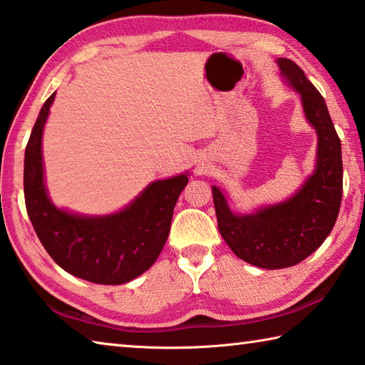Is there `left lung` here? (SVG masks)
<instances>
[{"mask_svg":"<svg viewBox=\"0 0 365 365\" xmlns=\"http://www.w3.org/2000/svg\"><path fill=\"white\" fill-rule=\"evenodd\" d=\"M277 65L300 92L304 115L317 132L314 174L289 201L252 215H235L222 191L212 187L225 242L241 260L264 269L294 267L313 254L334 228L343 193L341 143L324 97L290 58H277Z\"/></svg>","mask_w":365,"mask_h":365,"instance_id":"obj_1","label":"left lung"}]
</instances>
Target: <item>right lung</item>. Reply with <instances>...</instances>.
Here are the masks:
<instances>
[{
    "mask_svg": "<svg viewBox=\"0 0 365 365\" xmlns=\"http://www.w3.org/2000/svg\"><path fill=\"white\" fill-rule=\"evenodd\" d=\"M54 96L44 102L25 150V205L33 228L52 260L67 273L105 286L129 282L161 254L188 177L153 182L115 215L79 217L57 209L46 193L41 156L43 128Z\"/></svg>",
    "mask_w": 365,
    "mask_h": 365,
    "instance_id": "right-lung-1",
    "label": "right lung"
}]
</instances>
